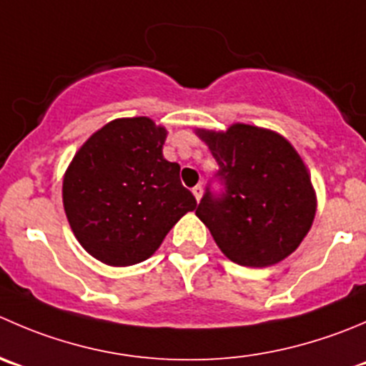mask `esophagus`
<instances>
[{
	"label": "esophagus",
	"mask_w": 366,
	"mask_h": 366,
	"mask_svg": "<svg viewBox=\"0 0 366 366\" xmlns=\"http://www.w3.org/2000/svg\"><path fill=\"white\" fill-rule=\"evenodd\" d=\"M202 193H204V187H202V184H197V186L193 187V194L197 200H200L202 198Z\"/></svg>",
	"instance_id": "34e87169"
}]
</instances>
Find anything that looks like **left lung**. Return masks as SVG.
<instances>
[{"instance_id":"left-lung-1","label":"left lung","mask_w":366,"mask_h":366,"mask_svg":"<svg viewBox=\"0 0 366 366\" xmlns=\"http://www.w3.org/2000/svg\"><path fill=\"white\" fill-rule=\"evenodd\" d=\"M209 144L219 189L205 187L197 216L219 250L241 266L262 268L288 257L313 223L317 198L310 173L282 136L250 125L198 130Z\"/></svg>"}]
</instances>
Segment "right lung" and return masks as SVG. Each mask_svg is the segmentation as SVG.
<instances>
[{
  "label": "right lung",
  "instance_id": "right-lung-1",
  "mask_svg": "<svg viewBox=\"0 0 366 366\" xmlns=\"http://www.w3.org/2000/svg\"><path fill=\"white\" fill-rule=\"evenodd\" d=\"M166 130L148 118L107 123L89 137L64 177L67 222L81 247L111 266L150 257L173 225L197 207L166 161Z\"/></svg>",
  "mask_w": 366,
  "mask_h": 366
}]
</instances>
